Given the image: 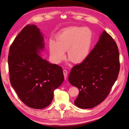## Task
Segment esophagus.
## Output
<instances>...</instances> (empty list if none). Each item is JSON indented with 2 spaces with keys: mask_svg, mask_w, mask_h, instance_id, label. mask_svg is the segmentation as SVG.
<instances>
[{
  "mask_svg": "<svg viewBox=\"0 0 129 129\" xmlns=\"http://www.w3.org/2000/svg\"><path fill=\"white\" fill-rule=\"evenodd\" d=\"M63 73H64V76L65 80H66L67 77V75H68V72H67V70L64 69V71H63Z\"/></svg>",
  "mask_w": 129,
  "mask_h": 129,
  "instance_id": "esophagus-1",
  "label": "esophagus"
}]
</instances>
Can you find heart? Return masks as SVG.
<instances>
[{
	"mask_svg": "<svg viewBox=\"0 0 129 129\" xmlns=\"http://www.w3.org/2000/svg\"><path fill=\"white\" fill-rule=\"evenodd\" d=\"M93 40V34L90 28H67L57 35L56 41L50 40V53L54 61L59 63L65 58V51H68L69 59L74 63L80 64L84 61L90 54Z\"/></svg>",
	"mask_w": 129,
	"mask_h": 129,
	"instance_id": "b5f03b06",
	"label": "heart"
}]
</instances>
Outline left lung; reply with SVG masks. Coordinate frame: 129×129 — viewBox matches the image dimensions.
<instances>
[{"label": "left lung", "mask_w": 129, "mask_h": 129, "mask_svg": "<svg viewBox=\"0 0 129 129\" xmlns=\"http://www.w3.org/2000/svg\"><path fill=\"white\" fill-rule=\"evenodd\" d=\"M119 69L117 44L104 30L88 58L74 66L69 74V82L79 89L75 105L90 109L104 101L116 81Z\"/></svg>", "instance_id": "8db88e82"}]
</instances>
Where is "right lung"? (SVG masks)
I'll return each instance as SVG.
<instances>
[{"label": "right lung", "mask_w": 129, "mask_h": 129, "mask_svg": "<svg viewBox=\"0 0 129 129\" xmlns=\"http://www.w3.org/2000/svg\"><path fill=\"white\" fill-rule=\"evenodd\" d=\"M44 38L35 25H27L13 41L8 57L10 80L20 100L36 109L49 105L64 81L62 68L43 59Z\"/></svg>", "instance_id": "obj_1"}]
</instances>
